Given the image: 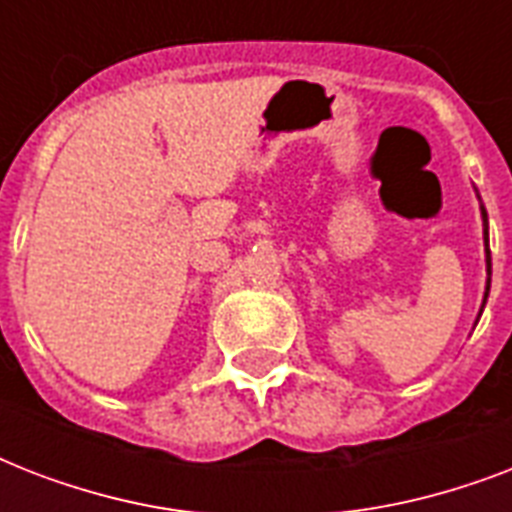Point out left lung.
<instances>
[{
	"label": "left lung",
	"mask_w": 512,
	"mask_h": 512,
	"mask_svg": "<svg viewBox=\"0 0 512 512\" xmlns=\"http://www.w3.org/2000/svg\"><path fill=\"white\" fill-rule=\"evenodd\" d=\"M481 215H484V239H486V271L492 273V255H489V228H486V209L481 207ZM486 297H489V281H486ZM484 297V303H486Z\"/></svg>",
	"instance_id": "left-lung-1"
}]
</instances>
